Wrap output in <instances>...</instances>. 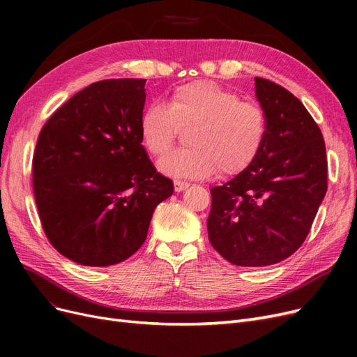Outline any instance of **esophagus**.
Here are the masks:
<instances>
[{
    "mask_svg": "<svg viewBox=\"0 0 357 357\" xmlns=\"http://www.w3.org/2000/svg\"><path fill=\"white\" fill-rule=\"evenodd\" d=\"M189 188V183L188 181H181V180H176L174 181V189H176V192H181V190H185V189H188Z\"/></svg>",
    "mask_w": 357,
    "mask_h": 357,
    "instance_id": "1",
    "label": "esophagus"
}]
</instances>
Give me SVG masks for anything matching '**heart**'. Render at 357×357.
I'll list each match as a JSON object with an SVG mask.
<instances>
[{"label": "heart", "instance_id": "1", "mask_svg": "<svg viewBox=\"0 0 357 357\" xmlns=\"http://www.w3.org/2000/svg\"><path fill=\"white\" fill-rule=\"evenodd\" d=\"M190 147L159 162L174 177L205 178L219 169L235 176L250 167L264 146L266 117L255 102L241 101L234 91L213 82H192L171 93L168 105H149L139 119L147 152L160 158L174 146L181 129H190Z\"/></svg>", "mask_w": 357, "mask_h": 357}]
</instances>
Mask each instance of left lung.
Returning <instances> with one entry per match:
<instances>
[{
    "label": "left lung",
    "mask_w": 357,
    "mask_h": 357,
    "mask_svg": "<svg viewBox=\"0 0 357 357\" xmlns=\"http://www.w3.org/2000/svg\"><path fill=\"white\" fill-rule=\"evenodd\" d=\"M266 117L264 146L253 164L211 189L208 240L226 261L266 266L305 241L328 190L326 147L320 128L294 93L255 79Z\"/></svg>",
    "instance_id": "8db88e82"
}]
</instances>
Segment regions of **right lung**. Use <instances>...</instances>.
Wrapping results in <instances>:
<instances>
[{"label": "right lung", "mask_w": 357, "mask_h": 357, "mask_svg": "<svg viewBox=\"0 0 357 357\" xmlns=\"http://www.w3.org/2000/svg\"><path fill=\"white\" fill-rule=\"evenodd\" d=\"M144 79L89 84L43 126L32 188L43 229L70 261L109 266L143 245L172 181L156 171L139 134Z\"/></svg>", "instance_id": "add662e5"}]
</instances>
